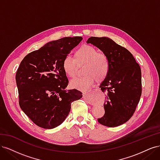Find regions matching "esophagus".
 Listing matches in <instances>:
<instances>
[{
	"label": "esophagus",
	"mask_w": 160,
	"mask_h": 160,
	"mask_svg": "<svg viewBox=\"0 0 160 160\" xmlns=\"http://www.w3.org/2000/svg\"><path fill=\"white\" fill-rule=\"evenodd\" d=\"M88 93H86V92H84V93H83V98H86V97L88 96Z\"/></svg>",
	"instance_id": "esophagus-1"
}]
</instances>
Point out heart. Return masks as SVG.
Segmentation results:
<instances>
[{
  "instance_id": "b5f03b06",
  "label": "heart",
  "mask_w": 160,
  "mask_h": 160,
  "mask_svg": "<svg viewBox=\"0 0 160 160\" xmlns=\"http://www.w3.org/2000/svg\"><path fill=\"white\" fill-rule=\"evenodd\" d=\"M75 59L69 55L64 57L62 62V69L69 77L75 76L76 66L85 64L83 76L72 79L71 81L72 88L85 91L97 82H101L108 77L110 65L108 57L103 52H99L95 48L90 45H83L75 52Z\"/></svg>"
}]
</instances>
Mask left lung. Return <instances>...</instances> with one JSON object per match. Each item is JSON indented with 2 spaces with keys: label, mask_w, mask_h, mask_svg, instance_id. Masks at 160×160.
Here are the masks:
<instances>
[{
  "label": "left lung",
  "mask_w": 160,
  "mask_h": 160,
  "mask_svg": "<svg viewBox=\"0 0 160 160\" xmlns=\"http://www.w3.org/2000/svg\"><path fill=\"white\" fill-rule=\"evenodd\" d=\"M88 43L96 46L109 61V74L99 88L105 93V114L98 119L113 128L132 117L142 95V72L139 65L128 49L108 37H91Z\"/></svg>",
  "instance_id": "8db88e82"
}]
</instances>
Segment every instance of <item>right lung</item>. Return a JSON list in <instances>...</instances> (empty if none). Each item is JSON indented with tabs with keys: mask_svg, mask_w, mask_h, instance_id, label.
I'll return each instance as SVG.
<instances>
[{
	"mask_svg": "<svg viewBox=\"0 0 160 160\" xmlns=\"http://www.w3.org/2000/svg\"><path fill=\"white\" fill-rule=\"evenodd\" d=\"M81 37H64L28 53L16 73L19 105L38 127L52 129L64 122L71 103L82 98L77 89L67 90L69 80L62 69L64 57Z\"/></svg>",
	"mask_w": 160,
	"mask_h": 160,
	"instance_id": "obj_1",
	"label": "right lung"
}]
</instances>
